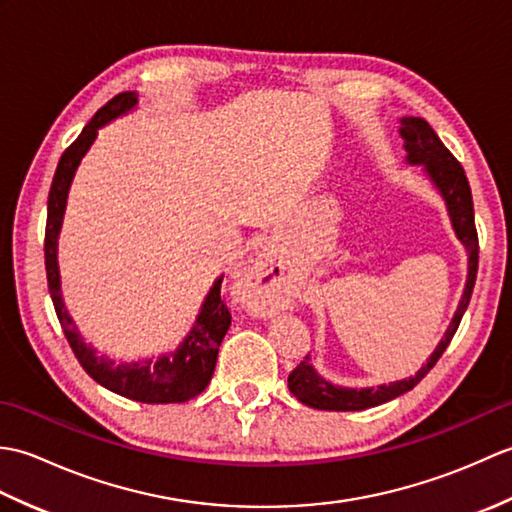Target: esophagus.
Returning <instances> with one entry per match:
<instances>
[{"label":"esophagus","mask_w":512,"mask_h":512,"mask_svg":"<svg viewBox=\"0 0 512 512\" xmlns=\"http://www.w3.org/2000/svg\"><path fill=\"white\" fill-rule=\"evenodd\" d=\"M242 284L246 288V303L250 310L273 312L286 292V275L279 268L275 255L264 248L244 270Z\"/></svg>","instance_id":"obj_1"}]
</instances>
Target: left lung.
Masks as SVG:
<instances>
[{"label":"left lung","instance_id":"8db88e82","mask_svg":"<svg viewBox=\"0 0 512 512\" xmlns=\"http://www.w3.org/2000/svg\"><path fill=\"white\" fill-rule=\"evenodd\" d=\"M398 132L402 140H405V145H402V149H405V162L409 167H422L424 178L433 184V189H436L440 193V198L444 200L453 233L460 239V244L466 250V284L462 290L458 310H455L447 332H444L440 343L436 345V350H433L431 356L427 358V363H422V367L413 376L394 380V383L376 385V387H358V389L341 387L332 383V380L323 378L317 369H314L308 354L295 369H292V374L288 376V387L292 391V396L312 409L363 411L407 394V391L416 387L420 380L431 372V367L438 363V358L444 354V350H447L455 330H458L466 308H469L475 277H477V253H480V248H477V231H475L469 180H466L460 162L455 160L451 151L442 145V140L438 138L436 132H433L431 125L424 121V118L402 116Z\"/></svg>","mask_w":512,"mask_h":512}]
</instances>
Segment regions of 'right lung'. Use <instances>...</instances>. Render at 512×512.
I'll list each match as a JSON object with an SVG mask.
<instances>
[{"label": "right lung", "instance_id": "1", "mask_svg": "<svg viewBox=\"0 0 512 512\" xmlns=\"http://www.w3.org/2000/svg\"><path fill=\"white\" fill-rule=\"evenodd\" d=\"M138 105L136 92H123L101 107L94 114L92 121L83 127L79 138L63 151V156L54 171L52 187L48 195V222H46V275L48 290L57 310L59 323L63 328L65 339H68L74 356L79 358L81 367L88 372L96 383L105 389L114 391L118 396H125L136 402H147V405H169V402H187L200 396L211 383L213 369L217 363V352L224 334L231 325V312L222 301V279L224 275L213 281L211 290L200 306L198 317H195L191 330L180 341L173 352H162L160 356L138 358L132 363H116L114 358L99 354L96 347L85 343L79 328H76L72 317L65 308L61 295V273H59V235L63 226L65 206H68V193L72 180L76 176L81 160L94 145L99 129L107 123L116 121Z\"/></svg>", "mask_w": 512, "mask_h": 512}]
</instances>
